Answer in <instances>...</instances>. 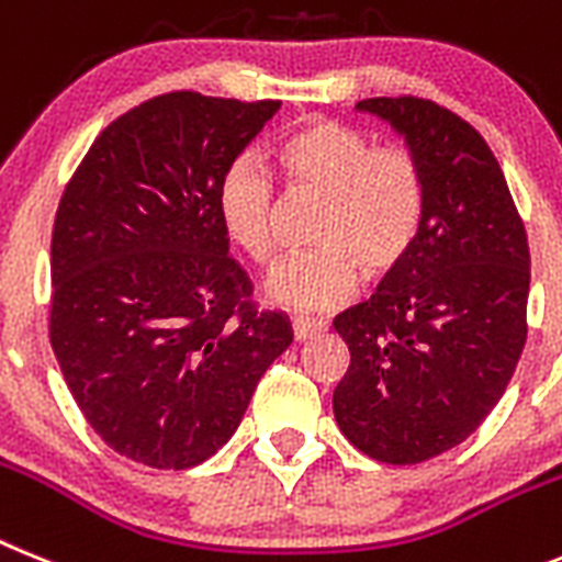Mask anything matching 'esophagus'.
<instances>
[{"label":"esophagus","instance_id":"34e87169","mask_svg":"<svg viewBox=\"0 0 562 562\" xmlns=\"http://www.w3.org/2000/svg\"><path fill=\"white\" fill-rule=\"evenodd\" d=\"M291 328H294V339L296 341H305V339H314V336L325 334V322L314 319V316H294L291 319Z\"/></svg>","mask_w":562,"mask_h":562}]
</instances>
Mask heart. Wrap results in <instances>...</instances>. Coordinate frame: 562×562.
<instances>
[{"instance_id": "heart-1", "label": "heart", "mask_w": 562, "mask_h": 562, "mask_svg": "<svg viewBox=\"0 0 562 562\" xmlns=\"http://www.w3.org/2000/svg\"><path fill=\"white\" fill-rule=\"evenodd\" d=\"M277 175L296 198H319L311 243L271 268L266 294L285 308L322 311L348 300L359 271L379 280L407 262L427 221V175L407 146H373L350 124L311 119L271 149ZM280 194L266 166L237 158L217 187V214L228 240L257 266L274 260Z\"/></svg>"}]
</instances>
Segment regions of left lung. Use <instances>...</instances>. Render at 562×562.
Here are the masks:
<instances>
[{
  "mask_svg": "<svg viewBox=\"0 0 562 562\" xmlns=\"http://www.w3.org/2000/svg\"><path fill=\"white\" fill-rule=\"evenodd\" d=\"M404 135L427 175L416 248L334 328L350 368L334 416L356 450L422 463L481 427L526 345L529 243L501 164L475 126L436 101L364 99Z\"/></svg>",
  "mask_w": 562,
  "mask_h": 562,
  "instance_id": "1",
  "label": "left lung"
}]
</instances>
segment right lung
I'll list each match as a JSON object with an SVG mask.
<instances>
[{
  "label": "right lung",
  "instance_id": "1",
  "mask_svg": "<svg viewBox=\"0 0 562 562\" xmlns=\"http://www.w3.org/2000/svg\"><path fill=\"white\" fill-rule=\"evenodd\" d=\"M280 101L166 92L78 164L50 243V345L119 456L189 470L234 436L294 330L228 257L217 187Z\"/></svg>",
  "mask_w": 562,
  "mask_h": 562
}]
</instances>
